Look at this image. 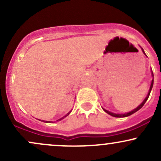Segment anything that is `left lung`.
Segmentation results:
<instances>
[{
  "mask_svg": "<svg viewBox=\"0 0 161 161\" xmlns=\"http://www.w3.org/2000/svg\"><path fill=\"white\" fill-rule=\"evenodd\" d=\"M142 51H143V49H142ZM143 52H144V51H143ZM144 53H145V52H144ZM152 75H153V77H154V74H153V73H152ZM153 84H154V79H152V82H151V87H150V89H149L148 94H147V97H145V99L144 100V101H143V102H142V104H140L139 106L138 107V108H136V109H135V110H132V111H131V112H129V113H127V114H114V113H111V112L108 111V110H104V111L106 112V113H108V114H110V115H111L112 116H114V117H125V116H130V115H132V114H133L134 113H136V111H138V110H140V109H141V108H142V107L144 106V104H145V102H146V101H147V98H148L149 95H150L151 91V89H152Z\"/></svg>",
  "mask_w": 161,
  "mask_h": 161,
  "instance_id": "left-lung-1",
  "label": "left lung"
}]
</instances>
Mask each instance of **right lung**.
<instances>
[{
	"label": "right lung",
	"instance_id": "1",
	"mask_svg": "<svg viewBox=\"0 0 161 161\" xmlns=\"http://www.w3.org/2000/svg\"><path fill=\"white\" fill-rule=\"evenodd\" d=\"M66 116H67V115H66ZM65 116H64V117L60 118V119H59L58 120H57V121H59V120H61V119H64V118L65 117ZM42 121H43V122H45V123H51V122H50V121H49V122H48V121H44V120H42Z\"/></svg>",
	"mask_w": 161,
	"mask_h": 161
}]
</instances>
